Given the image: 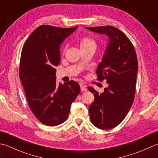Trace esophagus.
I'll list each match as a JSON object with an SVG mask.
<instances>
[{
	"label": "esophagus",
	"instance_id": "obj_1",
	"mask_svg": "<svg viewBox=\"0 0 158 158\" xmlns=\"http://www.w3.org/2000/svg\"><path fill=\"white\" fill-rule=\"evenodd\" d=\"M80 87H81V90L82 91H87V87L85 85L81 84H80Z\"/></svg>",
	"mask_w": 158,
	"mask_h": 158
}]
</instances>
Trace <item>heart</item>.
<instances>
[{
	"label": "heart",
	"instance_id": "heart-1",
	"mask_svg": "<svg viewBox=\"0 0 158 158\" xmlns=\"http://www.w3.org/2000/svg\"><path fill=\"white\" fill-rule=\"evenodd\" d=\"M79 45L81 49L90 47L96 48V43L91 38H89V37H84V38H82L81 41H80Z\"/></svg>",
	"mask_w": 158,
	"mask_h": 158
}]
</instances>
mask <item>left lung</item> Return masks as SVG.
Segmentation results:
<instances>
[{"mask_svg":"<svg viewBox=\"0 0 158 158\" xmlns=\"http://www.w3.org/2000/svg\"><path fill=\"white\" fill-rule=\"evenodd\" d=\"M86 29L108 38L96 71L97 78L100 81L105 79L108 87L100 94L94 88L88 87L94 95L88 109L92 124L108 130L123 121L133 104L138 71L137 59L132 43L117 28L108 25Z\"/></svg>","mask_w":158,"mask_h":158,"instance_id":"8db88e82","label":"left lung"}]
</instances>
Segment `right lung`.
<instances>
[{
	"mask_svg": "<svg viewBox=\"0 0 158 158\" xmlns=\"http://www.w3.org/2000/svg\"><path fill=\"white\" fill-rule=\"evenodd\" d=\"M41 25L23 48L19 75L28 104L42 124L54 127L67 119L72 103L80 93L74 81L56 83L55 66L61 61L60 48L77 30Z\"/></svg>",
	"mask_w": 158,
	"mask_h": 158,
	"instance_id": "add662e5",
	"label": "right lung"
}]
</instances>
